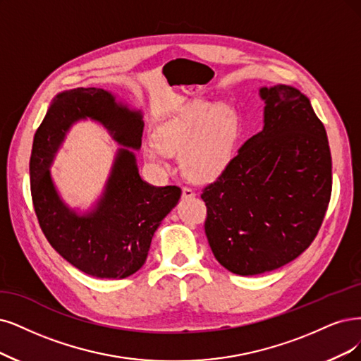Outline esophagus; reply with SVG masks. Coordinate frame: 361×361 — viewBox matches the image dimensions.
I'll use <instances>...</instances> for the list:
<instances>
[{"label": "esophagus", "instance_id": "1", "mask_svg": "<svg viewBox=\"0 0 361 361\" xmlns=\"http://www.w3.org/2000/svg\"><path fill=\"white\" fill-rule=\"evenodd\" d=\"M193 196H196V193H195V190H192V189H189V188H183V197H193Z\"/></svg>", "mask_w": 361, "mask_h": 361}]
</instances>
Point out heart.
I'll use <instances>...</instances> for the list:
<instances>
[{
	"instance_id": "1",
	"label": "heart",
	"mask_w": 361,
	"mask_h": 361,
	"mask_svg": "<svg viewBox=\"0 0 361 361\" xmlns=\"http://www.w3.org/2000/svg\"><path fill=\"white\" fill-rule=\"evenodd\" d=\"M239 133L238 113L229 104L193 99L160 123L153 133L156 145L144 149L145 162L165 166V153H180V168L190 181L208 184L228 169Z\"/></svg>"
}]
</instances>
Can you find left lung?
I'll use <instances>...</instances> for the list:
<instances>
[{
    "label": "left lung",
    "mask_w": 361,
    "mask_h": 361,
    "mask_svg": "<svg viewBox=\"0 0 361 361\" xmlns=\"http://www.w3.org/2000/svg\"><path fill=\"white\" fill-rule=\"evenodd\" d=\"M263 128L201 197L212 255L236 275L281 268L311 245L331 195L327 133L310 98L288 85L260 87Z\"/></svg>",
    "instance_id": "left-lung-1"
}]
</instances>
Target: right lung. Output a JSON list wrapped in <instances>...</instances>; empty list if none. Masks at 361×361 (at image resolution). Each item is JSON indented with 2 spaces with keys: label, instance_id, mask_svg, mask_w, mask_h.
Segmentation results:
<instances>
[{
  "label": "right lung",
  "instance_id": "obj_1",
  "mask_svg": "<svg viewBox=\"0 0 361 361\" xmlns=\"http://www.w3.org/2000/svg\"><path fill=\"white\" fill-rule=\"evenodd\" d=\"M82 119L101 124L123 147L102 196L83 213L63 201L49 172L69 129ZM142 128V111L113 92L77 87L53 98L34 135L30 176L39 228L66 262L87 275L120 279L141 269L160 221L180 201L177 185L156 188L141 178L133 150L141 149Z\"/></svg>",
  "mask_w": 361,
  "mask_h": 361
}]
</instances>
